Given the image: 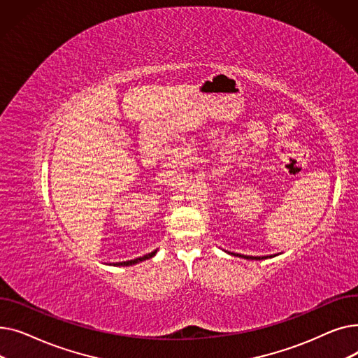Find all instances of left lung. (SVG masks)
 <instances>
[{
  "label": "left lung",
  "instance_id": "obj_1",
  "mask_svg": "<svg viewBox=\"0 0 358 358\" xmlns=\"http://www.w3.org/2000/svg\"><path fill=\"white\" fill-rule=\"evenodd\" d=\"M234 255H238L241 258H247V259H264V258H268V255L267 257H252V255H241V254H234Z\"/></svg>",
  "mask_w": 358,
  "mask_h": 358
}]
</instances>
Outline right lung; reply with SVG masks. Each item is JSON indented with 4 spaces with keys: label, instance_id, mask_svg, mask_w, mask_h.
Segmentation results:
<instances>
[{
    "label": "right lung",
    "instance_id": "1",
    "mask_svg": "<svg viewBox=\"0 0 358 358\" xmlns=\"http://www.w3.org/2000/svg\"><path fill=\"white\" fill-rule=\"evenodd\" d=\"M155 254H157V251L150 252V254H146V255H143V257H141V258H136V259H130V261H122V262H116V264H113V266H131V264H136V262H141V261H145V259L152 258Z\"/></svg>",
    "mask_w": 358,
    "mask_h": 358
}]
</instances>
